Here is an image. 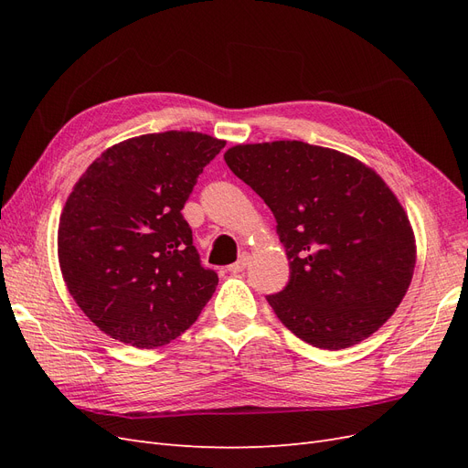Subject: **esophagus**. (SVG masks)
Masks as SVG:
<instances>
[{"label":"esophagus","mask_w":468,"mask_h":468,"mask_svg":"<svg viewBox=\"0 0 468 468\" xmlns=\"http://www.w3.org/2000/svg\"><path fill=\"white\" fill-rule=\"evenodd\" d=\"M248 260H250L248 253H242V256H239V260L236 263L229 265V271L230 273H242L244 269H246V265H248Z\"/></svg>","instance_id":"obj_1"}]
</instances>
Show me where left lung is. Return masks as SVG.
I'll list each match as a JSON object with an SVG mask.
<instances>
[{"instance_id": "left-lung-1", "label": "left lung", "mask_w": 468, "mask_h": 468, "mask_svg": "<svg viewBox=\"0 0 468 468\" xmlns=\"http://www.w3.org/2000/svg\"><path fill=\"white\" fill-rule=\"evenodd\" d=\"M236 177L271 208L289 282L267 294L277 318L320 349H346L385 324L410 287L416 239L402 205L371 167L299 140L238 144Z\"/></svg>"}]
</instances>
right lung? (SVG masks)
Instances as JSON below:
<instances>
[{
    "label": "right lung",
    "mask_w": 468,
    "mask_h": 468,
    "mask_svg": "<svg viewBox=\"0 0 468 468\" xmlns=\"http://www.w3.org/2000/svg\"><path fill=\"white\" fill-rule=\"evenodd\" d=\"M224 140L143 134L111 146L80 177L58 226L66 287L99 330L162 347L199 318L218 285L181 208Z\"/></svg>",
    "instance_id": "right-lung-1"
}]
</instances>
